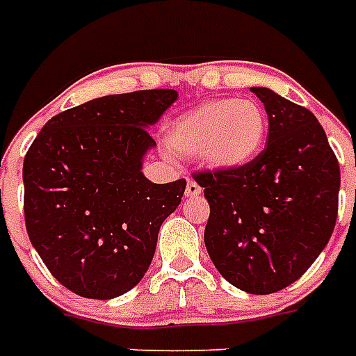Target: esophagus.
<instances>
[{
	"label": "esophagus",
	"mask_w": 356,
	"mask_h": 356,
	"mask_svg": "<svg viewBox=\"0 0 356 356\" xmlns=\"http://www.w3.org/2000/svg\"><path fill=\"white\" fill-rule=\"evenodd\" d=\"M202 194V186L198 183H194V181H188L186 183L185 188V196L186 198H196V196H200Z\"/></svg>",
	"instance_id": "34e87169"
}]
</instances>
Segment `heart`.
I'll return each instance as SVG.
<instances>
[{
  "instance_id": "b5f03b06",
  "label": "heart",
  "mask_w": 356,
  "mask_h": 356,
  "mask_svg": "<svg viewBox=\"0 0 356 356\" xmlns=\"http://www.w3.org/2000/svg\"><path fill=\"white\" fill-rule=\"evenodd\" d=\"M265 137L267 114L257 102L217 99L181 114L168 129V147L208 170L234 171L254 162Z\"/></svg>"
}]
</instances>
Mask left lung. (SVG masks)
Instances as JSON below:
<instances>
[{
  "label": "left lung",
  "mask_w": 356,
  "mask_h": 356,
  "mask_svg": "<svg viewBox=\"0 0 356 356\" xmlns=\"http://www.w3.org/2000/svg\"><path fill=\"white\" fill-rule=\"evenodd\" d=\"M268 116L267 147L234 171L196 173L209 204L204 242L238 290L267 296L311 267L337 219L339 163L311 110L252 88Z\"/></svg>",
  "instance_id": "left-lung-1"
}]
</instances>
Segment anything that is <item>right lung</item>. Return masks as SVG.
I'll list each match as a JSON object with an SVG mask.
<instances>
[{
  "instance_id": "1",
  "label": "right lung",
  "mask_w": 356,
  "mask_h": 356,
  "mask_svg": "<svg viewBox=\"0 0 356 356\" xmlns=\"http://www.w3.org/2000/svg\"><path fill=\"white\" fill-rule=\"evenodd\" d=\"M177 97L173 89L99 97L51 118L28 148V236L51 275L81 298L135 288L181 204L185 179L158 185L143 173L156 147L148 129Z\"/></svg>"
}]
</instances>
